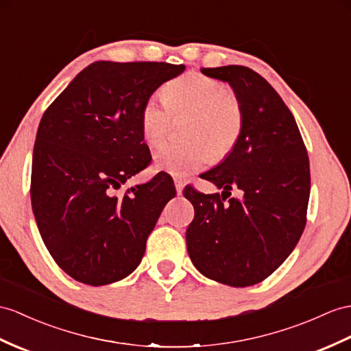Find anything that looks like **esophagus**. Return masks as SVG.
<instances>
[{
  "mask_svg": "<svg viewBox=\"0 0 351 351\" xmlns=\"http://www.w3.org/2000/svg\"><path fill=\"white\" fill-rule=\"evenodd\" d=\"M174 184H176V191H177V193L180 195L182 192H183V187H184V182L182 180V178H176L174 180Z\"/></svg>",
  "mask_w": 351,
  "mask_h": 351,
  "instance_id": "esophagus-1",
  "label": "esophagus"
}]
</instances>
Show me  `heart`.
<instances>
[{
    "mask_svg": "<svg viewBox=\"0 0 351 351\" xmlns=\"http://www.w3.org/2000/svg\"><path fill=\"white\" fill-rule=\"evenodd\" d=\"M164 99L150 97L140 111L143 140L158 147L167 140L173 114L193 113L186 143L165 144L155 155V168L176 177H187L221 159L237 146L243 132V108L228 84L204 74H187L169 82Z\"/></svg>",
    "mask_w": 351,
    "mask_h": 351,
    "instance_id": "1",
    "label": "heart"
}]
</instances>
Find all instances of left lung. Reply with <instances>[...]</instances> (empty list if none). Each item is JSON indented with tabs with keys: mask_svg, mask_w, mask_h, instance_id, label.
<instances>
[{
	"mask_svg": "<svg viewBox=\"0 0 351 351\" xmlns=\"http://www.w3.org/2000/svg\"><path fill=\"white\" fill-rule=\"evenodd\" d=\"M226 82L243 108L244 123L234 150L204 173L219 193L186 187L195 208L186 230L187 253L202 276L232 287L269 277L293 252L305 228L310 162L293 114L262 75L243 65L201 68ZM238 186L241 200L223 203Z\"/></svg>",
	"mask_w": 351,
	"mask_h": 351,
	"instance_id": "8db88e82",
	"label": "left lung"
}]
</instances>
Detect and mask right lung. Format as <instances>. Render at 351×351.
Returning <instances> with one entry per match:
<instances>
[{
	"instance_id": "right-lung-1",
	"label": "right lung",
	"mask_w": 351,
	"mask_h": 351,
	"mask_svg": "<svg viewBox=\"0 0 351 351\" xmlns=\"http://www.w3.org/2000/svg\"><path fill=\"white\" fill-rule=\"evenodd\" d=\"M184 65L97 61L45 111L32 155L31 204L40 235L68 276L89 286L138 267L174 183L156 176L116 195L152 159L140 111Z\"/></svg>"
}]
</instances>
